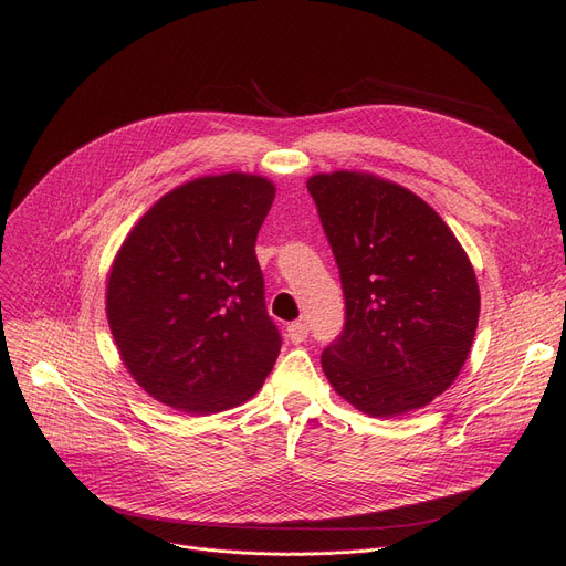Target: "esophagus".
Instances as JSON below:
<instances>
[{
  "mask_svg": "<svg viewBox=\"0 0 566 566\" xmlns=\"http://www.w3.org/2000/svg\"><path fill=\"white\" fill-rule=\"evenodd\" d=\"M307 335H310V328H307V323H303V321H295V323H291L289 328H286V337H289L293 344L305 342Z\"/></svg>",
  "mask_w": 566,
  "mask_h": 566,
  "instance_id": "34e87169",
  "label": "esophagus"
}]
</instances>
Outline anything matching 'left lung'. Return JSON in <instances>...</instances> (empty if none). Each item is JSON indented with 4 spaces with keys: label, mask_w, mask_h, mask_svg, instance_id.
<instances>
[{
    "label": "left lung",
    "mask_w": 566,
    "mask_h": 566,
    "mask_svg": "<svg viewBox=\"0 0 566 566\" xmlns=\"http://www.w3.org/2000/svg\"><path fill=\"white\" fill-rule=\"evenodd\" d=\"M346 298L321 355L333 390L369 418L429 406L457 380L480 321V286L454 231L408 188L369 171L307 178Z\"/></svg>",
    "instance_id": "left-lung-1"
}]
</instances>
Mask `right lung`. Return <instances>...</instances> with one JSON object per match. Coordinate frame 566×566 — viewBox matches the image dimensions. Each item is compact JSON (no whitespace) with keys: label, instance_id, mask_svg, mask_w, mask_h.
Here are the masks:
<instances>
[{"label":"right lung","instance_id":"1","mask_svg":"<svg viewBox=\"0 0 566 566\" xmlns=\"http://www.w3.org/2000/svg\"><path fill=\"white\" fill-rule=\"evenodd\" d=\"M273 199L261 174L199 176L163 195L118 248L105 312L148 397L213 415L252 399L271 374L282 339L254 243Z\"/></svg>","mask_w":566,"mask_h":566}]
</instances>
